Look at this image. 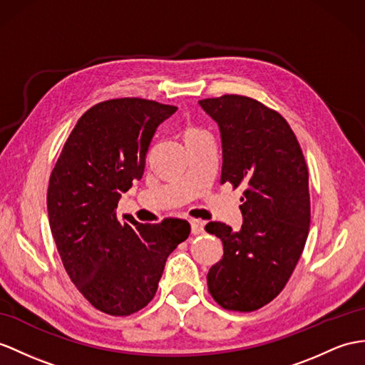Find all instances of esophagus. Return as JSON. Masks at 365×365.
Here are the masks:
<instances>
[{"label": "esophagus", "instance_id": "obj_1", "mask_svg": "<svg viewBox=\"0 0 365 365\" xmlns=\"http://www.w3.org/2000/svg\"><path fill=\"white\" fill-rule=\"evenodd\" d=\"M190 227L193 235L204 234V221L201 220H190Z\"/></svg>", "mask_w": 365, "mask_h": 365}]
</instances>
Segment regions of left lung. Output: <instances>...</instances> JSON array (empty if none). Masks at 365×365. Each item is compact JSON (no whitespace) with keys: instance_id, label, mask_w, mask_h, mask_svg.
<instances>
[{"instance_id":"obj_1","label":"left lung","mask_w":365,"mask_h":365,"mask_svg":"<svg viewBox=\"0 0 365 365\" xmlns=\"http://www.w3.org/2000/svg\"><path fill=\"white\" fill-rule=\"evenodd\" d=\"M218 123L221 184L243 187V225H206L223 242V259L207 274L218 304L255 311L277 297L300 259L309 229L308 168L288 122L251 97L226 94L200 101Z\"/></svg>"}]
</instances>
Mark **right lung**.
<instances>
[{
	"label": "right lung",
	"instance_id": "1",
	"mask_svg": "<svg viewBox=\"0 0 365 365\" xmlns=\"http://www.w3.org/2000/svg\"><path fill=\"white\" fill-rule=\"evenodd\" d=\"M176 106L125 97L76 123L49 178L48 217L65 269L90 304L128 316L156 294L167 257L190 234L185 220H118L120 193L144 175L156 128Z\"/></svg>",
	"mask_w": 365,
	"mask_h": 365
}]
</instances>
